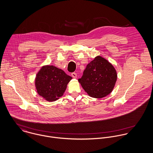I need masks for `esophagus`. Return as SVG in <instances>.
Segmentation results:
<instances>
[{"label":"esophagus","instance_id":"1","mask_svg":"<svg viewBox=\"0 0 153 153\" xmlns=\"http://www.w3.org/2000/svg\"><path fill=\"white\" fill-rule=\"evenodd\" d=\"M71 76L73 77V78H74V79H76L77 78V74L76 73H71Z\"/></svg>","mask_w":153,"mask_h":153}]
</instances>
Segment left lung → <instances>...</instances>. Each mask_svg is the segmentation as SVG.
<instances>
[{"label":"left lung","mask_w":153,"mask_h":153,"mask_svg":"<svg viewBox=\"0 0 153 153\" xmlns=\"http://www.w3.org/2000/svg\"><path fill=\"white\" fill-rule=\"evenodd\" d=\"M117 79L114 66L104 58L97 56L87 65L79 82L90 96L102 98L112 91Z\"/></svg>","instance_id":"1"}]
</instances>
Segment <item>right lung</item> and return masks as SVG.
Wrapping results in <instances>:
<instances>
[{
    "instance_id": "1",
    "label": "right lung",
    "mask_w": 153,
    "mask_h": 153,
    "mask_svg": "<svg viewBox=\"0 0 153 153\" xmlns=\"http://www.w3.org/2000/svg\"><path fill=\"white\" fill-rule=\"evenodd\" d=\"M71 79L61 69L45 65L36 74L35 86L39 95L47 101L53 102L62 96Z\"/></svg>"
}]
</instances>
